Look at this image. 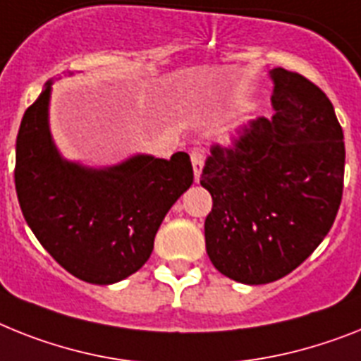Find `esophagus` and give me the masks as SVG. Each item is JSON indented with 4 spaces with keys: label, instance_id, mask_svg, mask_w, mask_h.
<instances>
[{
    "label": "esophagus",
    "instance_id": "obj_1",
    "mask_svg": "<svg viewBox=\"0 0 361 361\" xmlns=\"http://www.w3.org/2000/svg\"><path fill=\"white\" fill-rule=\"evenodd\" d=\"M192 166H193V178L195 183H199L202 173V166H204V159H202L201 151H192Z\"/></svg>",
    "mask_w": 361,
    "mask_h": 361
}]
</instances>
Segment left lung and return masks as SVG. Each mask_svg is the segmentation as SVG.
<instances>
[{"label":"left lung","instance_id":"8db88e82","mask_svg":"<svg viewBox=\"0 0 361 361\" xmlns=\"http://www.w3.org/2000/svg\"><path fill=\"white\" fill-rule=\"evenodd\" d=\"M269 79L276 114L252 121L232 147L214 145L201 177L214 199L208 258L249 286L299 267L329 234L343 193V130L330 99L284 68Z\"/></svg>","mask_w":361,"mask_h":361}]
</instances>
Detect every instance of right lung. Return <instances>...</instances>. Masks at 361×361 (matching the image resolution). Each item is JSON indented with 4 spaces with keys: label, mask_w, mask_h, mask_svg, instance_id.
Segmentation results:
<instances>
[{
    "label": "right lung",
    "mask_w": 361,
    "mask_h": 361,
    "mask_svg": "<svg viewBox=\"0 0 361 361\" xmlns=\"http://www.w3.org/2000/svg\"><path fill=\"white\" fill-rule=\"evenodd\" d=\"M23 114L16 138L18 201L42 247L68 273L116 284L144 266L164 217L193 183L188 153H136L112 166H86L59 151L49 127L51 86Z\"/></svg>",
    "instance_id": "add662e5"
}]
</instances>
